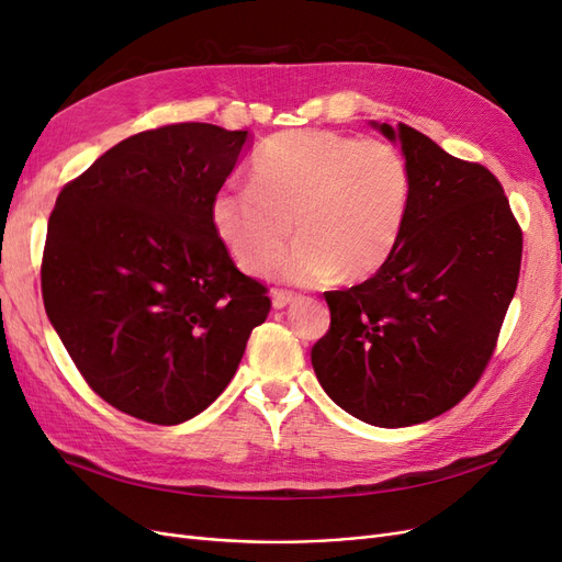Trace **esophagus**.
<instances>
[{"label": "esophagus", "mask_w": 562, "mask_h": 562, "mask_svg": "<svg viewBox=\"0 0 562 562\" xmlns=\"http://www.w3.org/2000/svg\"><path fill=\"white\" fill-rule=\"evenodd\" d=\"M297 300L295 293H288V291H274L271 293V307L274 310H285L288 304H293Z\"/></svg>", "instance_id": "obj_1"}]
</instances>
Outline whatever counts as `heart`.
<instances>
[{
    "label": "heart",
    "mask_w": 562,
    "mask_h": 562,
    "mask_svg": "<svg viewBox=\"0 0 562 562\" xmlns=\"http://www.w3.org/2000/svg\"><path fill=\"white\" fill-rule=\"evenodd\" d=\"M411 203V176L396 147L359 143L333 131H285L269 138L250 166V184L223 190L213 225L234 262L260 274L318 283L335 274L368 279L389 260Z\"/></svg>",
    "instance_id": "1"
}]
</instances>
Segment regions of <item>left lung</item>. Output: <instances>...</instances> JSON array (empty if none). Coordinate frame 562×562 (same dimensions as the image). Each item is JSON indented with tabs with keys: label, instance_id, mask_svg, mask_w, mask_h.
<instances>
[{
	"label": "left lung",
	"instance_id": "1",
	"mask_svg": "<svg viewBox=\"0 0 562 562\" xmlns=\"http://www.w3.org/2000/svg\"><path fill=\"white\" fill-rule=\"evenodd\" d=\"M370 126L401 145L411 203L378 274L326 293L330 330L312 366L342 411L398 429L443 415L483 375L518 285L522 232L485 166L405 124Z\"/></svg>",
	"mask_w": 562,
	"mask_h": 562
}]
</instances>
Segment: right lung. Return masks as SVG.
Returning a JSON list of instances; mask_svg holds the SVG:
<instances>
[{
  "label": "right lung",
  "instance_id": "obj_1",
  "mask_svg": "<svg viewBox=\"0 0 562 562\" xmlns=\"http://www.w3.org/2000/svg\"><path fill=\"white\" fill-rule=\"evenodd\" d=\"M248 138L213 124L131 135L56 199L46 316L89 386L131 417L173 427L206 411L269 314L213 225Z\"/></svg>",
  "mask_w": 562,
  "mask_h": 562
}]
</instances>
